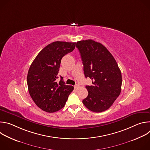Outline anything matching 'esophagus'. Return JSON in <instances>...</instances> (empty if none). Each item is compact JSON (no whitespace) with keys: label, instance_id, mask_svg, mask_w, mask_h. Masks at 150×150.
I'll return each mask as SVG.
<instances>
[{"label":"esophagus","instance_id":"1","mask_svg":"<svg viewBox=\"0 0 150 150\" xmlns=\"http://www.w3.org/2000/svg\"><path fill=\"white\" fill-rule=\"evenodd\" d=\"M75 89H76V90H78L79 88V85H78V84H76V85H75Z\"/></svg>","mask_w":150,"mask_h":150}]
</instances>
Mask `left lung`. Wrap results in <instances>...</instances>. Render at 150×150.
I'll list each match as a JSON object with an SVG mask.
<instances>
[{
    "mask_svg": "<svg viewBox=\"0 0 150 150\" xmlns=\"http://www.w3.org/2000/svg\"><path fill=\"white\" fill-rule=\"evenodd\" d=\"M76 46L85 78L92 80V85L85 87L88 94L82 103L94 112L108 110L121 92L122 74L117 63L105 47L93 40L79 41Z\"/></svg>",
    "mask_w": 150,
    "mask_h": 150,
    "instance_id": "left-lung-1",
    "label": "left lung"
}]
</instances>
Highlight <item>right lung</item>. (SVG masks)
Here are the masks:
<instances>
[{
  "instance_id": "right-lung-1",
  "label": "right lung",
  "mask_w": 150,
  "mask_h": 150,
  "mask_svg": "<svg viewBox=\"0 0 150 150\" xmlns=\"http://www.w3.org/2000/svg\"><path fill=\"white\" fill-rule=\"evenodd\" d=\"M76 42L54 41L42 49L29 68L27 85L30 95L40 109L53 113L62 109L74 90L63 77L57 81L62 57L72 52Z\"/></svg>"
}]
</instances>
